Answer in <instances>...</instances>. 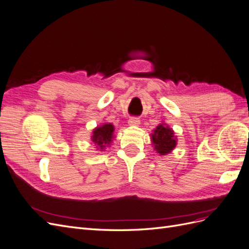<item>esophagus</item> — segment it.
Listing matches in <instances>:
<instances>
[{
	"instance_id": "34e87169",
	"label": "esophagus",
	"mask_w": 249,
	"mask_h": 249,
	"mask_svg": "<svg viewBox=\"0 0 249 249\" xmlns=\"http://www.w3.org/2000/svg\"><path fill=\"white\" fill-rule=\"evenodd\" d=\"M129 125H134V126H138L139 124H140V120H139V118H137V117H131L130 119H129Z\"/></svg>"
}]
</instances>
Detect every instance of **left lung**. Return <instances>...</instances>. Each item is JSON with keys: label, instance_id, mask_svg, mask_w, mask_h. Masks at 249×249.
<instances>
[{"label": "left lung", "instance_id": "8db88e82", "mask_svg": "<svg viewBox=\"0 0 249 249\" xmlns=\"http://www.w3.org/2000/svg\"><path fill=\"white\" fill-rule=\"evenodd\" d=\"M154 149L160 156H166L177 146L178 139L175 132L167 124H160L150 134Z\"/></svg>", "mask_w": 249, "mask_h": 249}]
</instances>
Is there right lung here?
Listing matches in <instances>:
<instances>
[{
    "mask_svg": "<svg viewBox=\"0 0 249 249\" xmlns=\"http://www.w3.org/2000/svg\"><path fill=\"white\" fill-rule=\"evenodd\" d=\"M114 139V125L112 124L104 123L94 127L91 135V141L95 144L97 150H104L108 147Z\"/></svg>",
    "mask_w": 249,
    "mask_h": 249,
    "instance_id": "1",
    "label": "right lung"
}]
</instances>
